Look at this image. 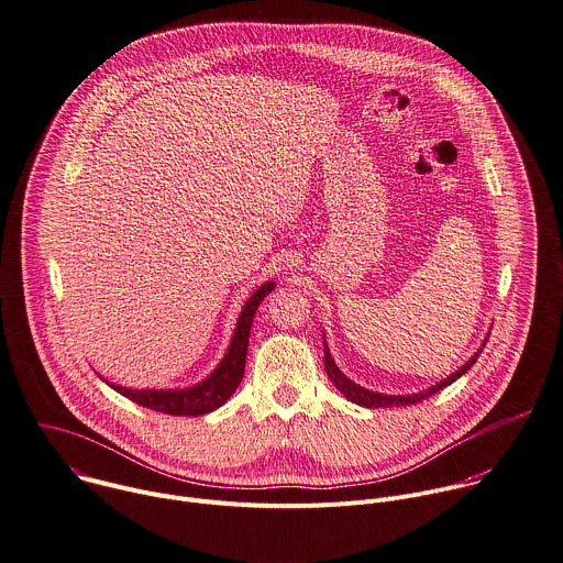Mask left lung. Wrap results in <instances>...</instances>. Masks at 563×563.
Returning a JSON list of instances; mask_svg holds the SVG:
<instances>
[{"label":"left lung","instance_id":"left-lung-1","mask_svg":"<svg viewBox=\"0 0 563 563\" xmlns=\"http://www.w3.org/2000/svg\"><path fill=\"white\" fill-rule=\"evenodd\" d=\"M488 340V338H486ZM486 340L482 342V346L477 349V353L468 360V362H464L462 364V368L460 371H455L453 376H449L446 380H442V383H438V385H433L431 389H427V391H420V394H411V396H387V394H378V391H368V389H364V387H360V385H355V383H351L344 373L335 366V362H333V357H331V353H329V346H327V340H324V368H327V376H329V380L333 383V387L346 398V400H351L353 405H360V407H366V409H385V407H407V405H418V402H422V400H427L429 396H433V394H438V391H442L444 387H449V385H453L460 376H464V373L477 362V357H479V353H482V349L486 346Z\"/></svg>","mask_w":563,"mask_h":563}]
</instances>
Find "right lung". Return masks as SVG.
<instances>
[{
  "label": "right lung",
  "instance_id": "right-lung-1",
  "mask_svg": "<svg viewBox=\"0 0 563 563\" xmlns=\"http://www.w3.org/2000/svg\"><path fill=\"white\" fill-rule=\"evenodd\" d=\"M276 283H265L261 285L250 300L245 302L230 349L225 353V357L221 360V364L210 373V376L195 385V387H187V389H125L119 385H110L117 394L125 396L128 400L158 411V413H167V416H206L219 407H223L230 396L236 391V387L243 380V373H245V357H247V346H250V329L254 322V313L258 309V305L265 300V296L274 289Z\"/></svg>",
  "mask_w": 563,
  "mask_h": 563
}]
</instances>
